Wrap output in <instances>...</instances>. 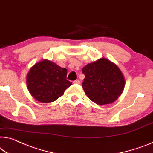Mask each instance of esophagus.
I'll return each mask as SVG.
<instances>
[{"instance_id": "34e87169", "label": "esophagus", "mask_w": 153, "mask_h": 153, "mask_svg": "<svg viewBox=\"0 0 153 153\" xmlns=\"http://www.w3.org/2000/svg\"><path fill=\"white\" fill-rule=\"evenodd\" d=\"M73 83L74 84H80L81 83V81H80L79 80H76V81H73Z\"/></svg>"}]
</instances>
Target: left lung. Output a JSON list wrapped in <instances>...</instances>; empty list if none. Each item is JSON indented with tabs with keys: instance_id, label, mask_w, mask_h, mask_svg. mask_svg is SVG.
<instances>
[{
	"instance_id": "1",
	"label": "left lung",
	"mask_w": 153,
	"mask_h": 153,
	"mask_svg": "<svg viewBox=\"0 0 153 153\" xmlns=\"http://www.w3.org/2000/svg\"><path fill=\"white\" fill-rule=\"evenodd\" d=\"M83 87L90 99L99 105L114 102L123 93L125 80L117 65L105 58L88 63L83 69Z\"/></svg>"
}]
</instances>
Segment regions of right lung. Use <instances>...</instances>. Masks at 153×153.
Instances as JSON below:
<instances>
[{
  "instance_id": "right-lung-1",
  "label": "right lung",
  "mask_w": 153,
  "mask_h": 153,
  "mask_svg": "<svg viewBox=\"0 0 153 153\" xmlns=\"http://www.w3.org/2000/svg\"><path fill=\"white\" fill-rule=\"evenodd\" d=\"M67 70L44 59L35 64L27 76L28 90L40 102H52L72 85L66 79Z\"/></svg>"
}]
</instances>
